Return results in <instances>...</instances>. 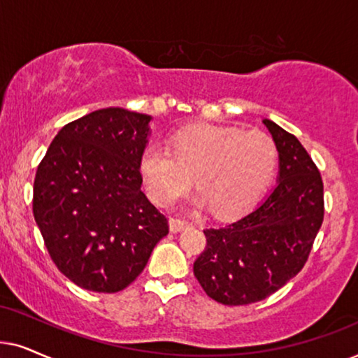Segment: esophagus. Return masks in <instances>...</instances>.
<instances>
[{"label": "esophagus", "instance_id": "obj_1", "mask_svg": "<svg viewBox=\"0 0 358 358\" xmlns=\"http://www.w3.org/2000/svg\"><path fill=\"white\" fill-rule=\"evenodd\" d=\"M170 231L171 232H180V231H185V229H188L192 224L188 221H183V219H176V217H170Z\"/></svg>", "mask_w": 358, "mask_h": 358}]
</instances>
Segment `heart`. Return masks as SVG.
<instances>
[{"label": "heart", "mask_w": 358, "mask_h": 358, "mask_svg": "<svg viewBox=\"0 0 358 358\" xmlns=\"http://www.w3.org/2000/svg\"><path fill=\"white\" fill-rule=\"evenodd\" d=\"M278 152L262 131L196 126L171 137V149L152 142L142 150L139 171L147 193L166 206L196 185L199 206H211L219 216L249 209L268 187Z\"/></svg>", "instance_id": "1"}]
</instances>
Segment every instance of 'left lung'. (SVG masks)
<instances>
[{
    "instance_id": "1",
    "label": "left lung",
    "mask_w": 358,
    "mask_h": 358,
    "mask_svg": "<svg viewBox=\"0 0 358 358\" xmlns=\"http://www.w3.org/2000/svg\"><path fill=\"white\" fill-rule=\"evenodd\" d=\"M278 150V183L250 213L204 229L206 247L193 265L214 301L242 306L262 301L306 264L324 219L321 173L296 137L264 119Z\"/></svg>"
}]
</instances>
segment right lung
<instances>
[{
    "instance_id": "1",
    "label": "right lung",
    "mask_w": 358,
    "mask_h": 358,
    "mask_svg": "<svg viewBox=\"0 0 358 358\" xmlns=\"http://www.w3.org/2000/svg\"><path fill=\"white\" fill-rule=\"evenodd\" d=\"M150 116L98 109L62 127L37 166L32 211L50 259L76 287L127 288L169 221L141 189Z\"/></svg>"
}]
</instances>
